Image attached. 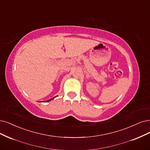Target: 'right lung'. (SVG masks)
<instances>
[{
	"label": "right lung",
	"instance_id": "obj_1",
	"mask_svg": "<svg viewBox=\"0 0 150 150\" xmlns=\"http://www.w3.org/2000/svg\"><path fill=\"white\" fill-rule=\"evenodd\" d=\"M54 97H53V98H52V99H49V100H46V102H49V101H50V100H52V99H54Z\"/></svg>",
	"mask_w": 150,
	"mask_h": 150
}]
</instances>
